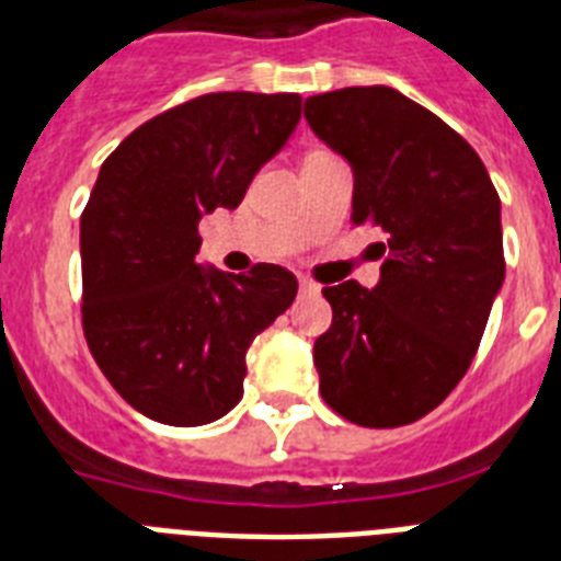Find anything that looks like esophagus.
I'll return each mask as SVG.
<instances>
[{"mask_svg": "<svg viewBox=\"0 0 561 561\" xmlns=\"http://www.w3.org/2000/svg\"><path fill=\"white\" fill-rule=\"evenodd\" d=\"M299 290H302V294H317V282H311V279H306V276H299Z\"/></svg>", "mask_w": 561, "mask_h": 561, "instance_id": "34e87169", "label": "esophagus"}]
</instances>
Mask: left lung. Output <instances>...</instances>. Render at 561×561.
<instances>
[{"label": "left lung", "mask_w": 561, "mask_h": 561, "mask_svg": "<svg viewBox=\"0 0 561 561\" xmlns=\"http://www.w3.org/2000/svg\"><path fill=\"white\" fill-rule=\"evenodd\" d=\"M306 118L352 165V224L387 232L373 290L355 279L323 288L320 392L355 425H410L478 352L506 271L501 201L474 148L392 87L311 95Z\"/></svg>", "instance_id": "left-lung-1"}]
</instances>
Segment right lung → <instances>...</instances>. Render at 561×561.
Instances as JSON below:
<instances>
[{"label":"right lung","instance_id":"obj_1","mask_svg":"<svg viewBox=\"0 0 561 561\" xmlns=\"http://www.w3.org/2000/svg\"><path fill=\"white\" fill-rule=\"evenodd\" d=\"M302 116L297 92H209L136 127L81 215L83 337L142 416L194 427L244 396L247 350L297 297L279 264H197V224L236 209Z\"/></svg>","mask_w":561,"mask_h":561}]
</instances>
